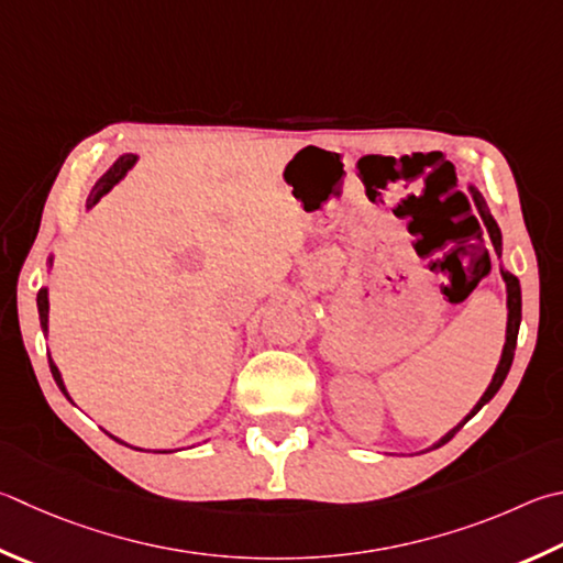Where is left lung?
Returning <instances> with one entry per match:
<instances>
[{
    "instance_id": "left-lung-1",
    "label": "left lung",
    "mask_w": 563,
    "mask_h": 563,
    "mask_svg": "<svg viewBox=\"0 0 563 563\" xmlns=\"http://www.w3.org/2000/svg\"><path fill=\"white\" fill-rule=\"evenodd\" d=\"M473 194H475L477 209H479V213H483V221L487 223L489 236H493L495 251L499 253V249H503V236H499L497 223H495V219H493V217H489V211H487V207H485L483 197H479L477 191H473ZM503 278H505V283H507V310H509V314H507V342H505V350H503V360H499V364H497V372H495V376H493V382H489L487 391L483 394V398H479V401H477V406L473 408V411H470V416L465 418L463 423L455 426L451 433L443 435L441 441H438L433 448H441V445H445L448 441H451V438L460 431V428H463V426L470 421V418H473V416L479 411V408H483V406L489 401V398H493V396L499 391V386H503V382L507 379V374H509V366H512V360H515V346H517V332H519V322H522V290H519V280L515 278L512 273L503 271Z\"/></svg>"
}]
</instances>
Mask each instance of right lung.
Wrapping results in <instances>:
<instances>
[{
	"mask_svg": "<svg viewBox=\"0 0 563 563\" xmlns=\"http://www.w3.org/2000/svg\"><path fill=\"white\" fill-rule=\"evenodd\" d=\"M135 155H125V157H120L115 165H112L110 169H108V175L100 179L96 187H93V191H90V197H88V209L93 207V203H98V199L103 197V194H108L112 187H115V184L128 175V169L135 165ZM36 302H38V317H41V327H44V332H46V327H48V295H46V288H41L38 290V295H36ZM48 366H51V374H54V379H56V384H58V388L60 391L66 394V386H64V379H60V374H58V369H56V364L48 360ZM68 396V394H66ZM118 441V438H115ZM120 443V441H118Z\"/></svg>",
	"mask_w": 563,
	"mask_h": 563,
	"instance_id": "add662e5",
	"label": "right lung"
}]
</instances>
